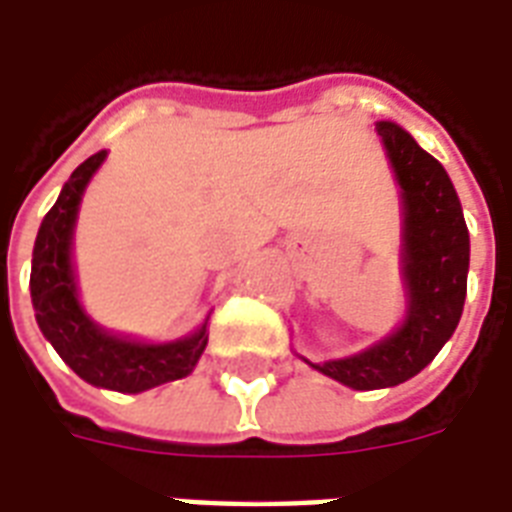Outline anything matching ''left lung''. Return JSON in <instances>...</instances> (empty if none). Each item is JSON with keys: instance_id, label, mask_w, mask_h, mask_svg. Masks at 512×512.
Segmentation results:
<instances>
[{"instance_id": "1", "label": "left lung", "mask_w": 512, "mask_h": 512, "mask_svg": "<svg viewBox=\"0 0 512 512\" xmlns=\"http://www.w3.org/2000/svg\"><path fill=\"white\" fill-rule=\"evenodd\" d=\"M376 131L392 161L403 200L406 321L362 354L310 365L351 389H384L433 362L461 321L469 271V230L450 175L403 128L381 120Z\"/></svg>"}]
</instances>
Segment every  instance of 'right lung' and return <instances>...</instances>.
<instances>
[{"label": "right lung", "mask_w": 512, "mask_h": 512, "mask_svg": "<svg viewBox=\"0 0 512 512\" xmlns=\"http://www.w3.org/2000/svg\"><path fill=\"white\" fill-rule=\"evenodd\" d=\"M104 158L106 150H101L73 169L54 208L43 216L32 252L29 290L40 332L76 376L115 392H145L189 376L208 345V334L202 323L200 332L175 343H136L104 332L84 315L71 263L73 224L84 189Z\"/></svg>", "instance_id": "add662e5"}]
</instances>
